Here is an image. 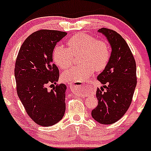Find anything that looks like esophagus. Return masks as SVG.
I'll use <instances>...</instances> for the list:
<instances>
[{
  "label": "esophagus",
  "mask_w": 151,
  "mask_h": 151,
  "mask_svg": "<svg viewBox=\"0 0 151 151\" xmlns=\"http://www.w3.org/2000/svg\"><path fill=\"white\" fill-rule=\"evenodd\" d=\"M82 85H83V84L81 83V82H75V83L70 82V83H69L70 88L73 89V90H75V91H79L80 88L82 87Z\"/></svg>",
  "instance_id": "1"
}]
</instances>
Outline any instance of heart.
I'll list each match as a JSON object with an SVG mask.
<instances>
[{
	"instance_id": "1",
	"label": "heart",
	"mask_w": 151,
	"mask_h": 151,
	"mask_svg": "<svg viewBox=\"0 0 151 151\" xmlns=\"http://www.w3.org/2000/svg\"><path fill=\"white\" fill-rule=\"evenodd\" d=\"M68 47L61 45L53 50L54 62L61 69L69 67L73 63V54L82 53L80 58L82 64L67 69L62 74L66 82H82L91 76L95 69L101 71L107 66L110 59V49L107 44L101 40L85 34L78 33L67 41Z\"/></svg>"
}]
</instances>
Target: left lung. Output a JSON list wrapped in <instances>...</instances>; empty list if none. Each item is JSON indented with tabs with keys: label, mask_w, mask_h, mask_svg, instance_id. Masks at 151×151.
Returning a JSON list of instances; mask_svg holds the SVG:
<instances>
[{
	"label": "left lung",
	"mask_w": 151,
	"mask_h": 151,
	"mask_svg": "<svg viewBox=\"0 0 151 151\" xmlns=\"http://www.w3.org/2000/svg\"><path fill=\"white\" fill-rule=\"evenodd\" d=\"M98 32L106 36L112 51L107 66L97 76L104 88L97 89L98 104L91 116L101 124L110 125L120 119L131 105L137 85L136 63L129 45L119 33L106 28Z\"/></svg>",
	"instance_id": "1"
}]
</instances>
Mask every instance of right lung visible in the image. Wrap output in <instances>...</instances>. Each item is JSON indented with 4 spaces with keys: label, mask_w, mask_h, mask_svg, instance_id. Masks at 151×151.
<instances>
[{
    "label": "right lung",
    "mask_w": 151,
    "mask_h": 151,
    "mask_svg": "<svg viewBox=\"0 0 151 151\" xmlns=\"http://www.w3.org/2000/svg\"><path fill=\"white\" fill-rule=\"evenodd\" d=\"M67 35L57 30L37 31L28 37L19 50L14 75L17 91L26 113L35 123L50 126L62 119L66 110V86L57 85L59 69L53 63V50Z\"/></svg>",
    "instance_id": "1"
}]
</instances>
